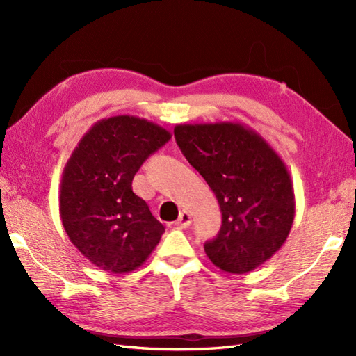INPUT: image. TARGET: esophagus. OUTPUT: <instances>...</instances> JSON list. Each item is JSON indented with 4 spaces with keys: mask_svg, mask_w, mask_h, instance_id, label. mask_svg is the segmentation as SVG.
I'll use <instances>...</instances> for the list:
<instances>
[{
    "mask_svg": "<svg viewBox=\"0 0 356 356\" xmlns=\"http://www.w3.org/2000/svg\"><path fill=\"white\" fill-rule=\"evenodd\" d=\"M174 225H176L177 228H188V226L191 225V216H190V213H186V211H182L177 220L174 222Z\"/></svg>",
    "mask_w": 356,
    "mask_h": 356,
    "instance_id": "esophagus-1",
    "label": "esophagus"
}]
</instances>
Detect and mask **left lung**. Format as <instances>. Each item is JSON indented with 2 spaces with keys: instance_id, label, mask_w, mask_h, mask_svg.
I'll use <instances>...</instances> for the list:
<instances>
[{
  "instance_id": "1",
  "label": "left lung",
  "mask_w": 356,
  "mask_h": 356,
  "mask_svg": "<svg viewBox=\"0 0 356 356\" xmlns=\"http://www.w3.org/2000/svg\"><path fill=\"white\" fill-rule=\"evenodd\" d=\"M174 138L220 205L222 228L205 243L208 259L228 274L259 268L283 246L295 217L292 180L282 157L238 122L180 124Z\"/></svg>"
}]
</instances>
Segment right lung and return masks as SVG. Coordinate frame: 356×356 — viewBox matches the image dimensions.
<instances>
[{
	"label": "right lung",
	"mask_w": 356,
	"mask_h": 356,
	"mask_svg": "<svg viewBox=\"0 0 356 356\" xmlns=\"http://www.w3.org/2000/svg\"><path fill=\"white\" fill-rule=\"evenodd\" d=\"M171 139L147 119H101L82 136L63 171L59 214L72 243L95 266L127 274L154 251L163 225L133 193V177Z\"/></svg>",
	"instance_id": "right-lung-1"
}]
</instances>
